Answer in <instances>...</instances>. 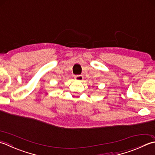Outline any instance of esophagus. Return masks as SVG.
Masks as SVG:
<instances>
[{"mask_svg": "<svg viewBox=\"0 0 155 155\" xmlns=\"http://www.w3.org/2000/svg\"><path fill=\"white\" fill-rule=\"evenodd\" d=\"M84 79V77L81 75H75V80L77 81H82Z\"/></svg>", "mask_w": 155, "mask_h": 155, "instance_id": "1", "label": "esophagus"}]
</instances>
